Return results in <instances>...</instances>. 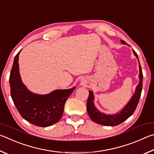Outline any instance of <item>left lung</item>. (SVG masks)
<instances>
[{"label": "left lung", "mask_w": 154, "mask_h": 154, "mask_svg": "<svg viewBox=\"0 0 154 154\" xmlns=\"http://www.w3.org/2000/svg\"><path fill=\"white\" fill-rule=\"evenodd\" d=\"M121 42L124 45H126V42L124 41V40H121ZM133 52L134 55L136 56L137 59H138L139 67V82L138 85L137 86L135 92L133 94V95L132 96V97L130 99V101H128V103L126 105L125 107L121 111L115 114H106L101 112L100 111H99L96 108L95 104H94V99H95V97H94L93 92L92 91H89V95H88L87 104V109L88 116H89L93 122L104 126H117L123 122L126 119H128L131 116L133 115L134 110L136 109V107L139 103V99L141 97V94L142 91L143 73L141 65H140L139 63L138 55H137L134 50H133Z\"/></svg>", "instance_id": "1"}]
</instances>
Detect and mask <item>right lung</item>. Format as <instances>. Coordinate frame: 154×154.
Masks as SVG:
<instances>
[{"mask_svg": "<svg viewBox=\"0 0 154 154\" xmlns=\"http://www.w3.org/2000/svg\"><path fill=\"white\" fill-rule=\"evenodd\" d=\"M21 51L15 57L9 77L13 103L22 118L29 123L41 127L53 125L61 119L65 103L75 87L55 90L47 95H38L29 91L23 85L19 71Z\"/></svg>", "mask_w": 154, "mask_h": 154, "instance_id": "right-lung-1", "label": "right lung"}]
</instances>
